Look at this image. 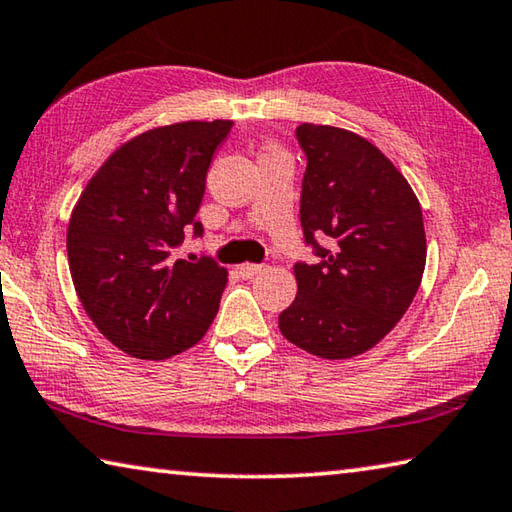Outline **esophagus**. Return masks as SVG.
<instances>
[{"instance_id":"1","label":"esophagus","mask_w":512,"mask_h":512,"mask_svg":"<svg viewBox=\"0 0 512 512\" xmlns=\"http://www.w3.org/2000/svg\"><path fill=\"white\" fill-rule=\"evenodd\" d=\"M264 266L262 264H241L239 266V273L241 277H246V280H250V277H255L257 273H262Z\"/></svg>"}]
</instances>
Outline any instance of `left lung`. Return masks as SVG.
Segmentation results:
<instances>
[{"mask_svg":"<svg viewBox=\"0 0 512 512\" xmlns=\"http://www.w3.org/2000/svg\"><path fill=\"white\" fill-rule=\"evenodd\" d=\"M296 137L307 155L300 223L318 259L293 266L298 296L280 314V332L320 359H350L384 339L418 293L422 210L395 164L361 135L300 124Z\"/></svg>","mask_w":512,"mask_h":512,"instance_id":"8db88e82","label":"left lung"}]
</instances>
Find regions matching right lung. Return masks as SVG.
I'll use <instances>...</instances> for the list:
<instances>
[{
	"label": "right lung",
	"instance_id": "add662e5",
	"mask_svg": "<svg viewBox=\"0 0 512 512\" xmlns=\"http://www.w3.org/2000/svg\"><path fill=\"white\" fill-rule=\"evenodd\" d=\"M232 121H183L133 137L83 189L67 228V257L83 309L106 339L160 361L203 339L228 271L212 257L178 259L196 221L214 151Z\"/></svg>",
	"mask_w": 512,
	"mask_h": 512
}]
</instances>
